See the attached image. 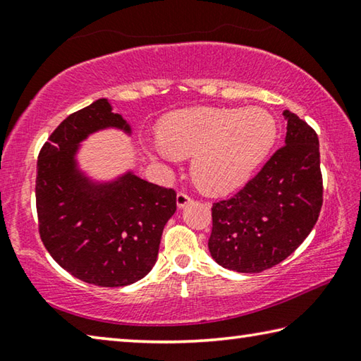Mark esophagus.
<instances>
[{
	"label": "esophagus",
	"mask_w": 361,
	"mask_h": 361,
	"mask_svg": "<svg viewBox=\"0 0 361 361\" xmlns=\"http://www.w3.org/2000/svg\"><path fill=\"white\" fill-rule=\"evenodd\" d=\"M192 202V197L185 191H180L176 194V205H178V209H183V207H186L188 204Z\"/></svg>",
	"instance_id": "34e87169"
}]
</instances>
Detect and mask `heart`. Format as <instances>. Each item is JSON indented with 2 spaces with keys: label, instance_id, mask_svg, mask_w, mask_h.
<instances>
[{
  "label": "heart",
  "instance_id": "b5f03b06",
  "mask_svg": "<svg viewBox=\"0 0 361 361\" xmlns=\"http://www.w3.org/2000/svg\"><path fill=\"white\" fill-rule=\"evenodd\" d=\"M276 132V121L264 109H183L161 122L156 149L164 156L194 154V181L219 194L248 178L271 149Z\"/></svg>",
  "mask_w": 361,
  "mask_h": 361
}]
</instances>
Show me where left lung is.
I'll list each match as a JSON object with an SVG mask.
<instances>
[{
    "label": "left lung",
    "mask_w": 361,
    "mask_h": 361,
    "mask_svg": "<svg viewBox=\"0 0 361 361\" xmlns=\"http://www.w3.org/2000/svg\"><path fill=\"white\" fill-rule=\"evenodd\" d=\"M285 145L232 197L212 207L209 250L219 266L262 272L288 258L319 219L323 204L319 137L285 109Z\"/></svg>",
    "instance_id": "left-lung-1"
}]
</instances>
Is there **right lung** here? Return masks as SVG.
<instances>
[{
    "mask_svg": "<svg viewBox=\"0 0 361 361\" xmlns=\"http://www.w3.org/2000/svg\"><path fill=\"white\" fill-rule=\"evenodd\" d=\"M108 127L130 133L106 99L60 122L38 156L36 212L41 240L66 272L114 288L135 283L156 264L176 192L132 172L109 183L90 181L78 169L79 143Z\"/></svg>",
    "mask_w": 361,
    "mask_h": 361,
    "instance_id": "right-lung-1",
    "label": "right lung"
}]
</instances>
